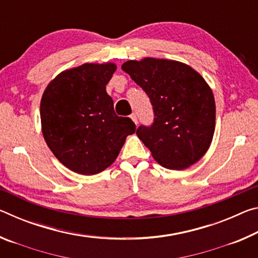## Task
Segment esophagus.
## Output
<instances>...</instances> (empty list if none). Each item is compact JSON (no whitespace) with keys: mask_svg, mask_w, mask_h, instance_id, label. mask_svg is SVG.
I'll return each instance as SVG.
<instances>
[{"mask_svg":"<svg viewBox=\"0 0 258 258\" xmlns=\"http://www.w3.org/2000/svg\"><path fill=\"white\" fill-rule=\"evenodd\" d=\"M130 117H131V119L134 121L135 125H137L138 124V116H137V113H132V115H131Z\"/></svg>","mask_w":258,"mask_h":258,"instance_id":"1","label":"esophagus"}]
</instances>
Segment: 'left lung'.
<instances>
[{"instance_id": "left-lung-1", "label": "left lung", "mask_w": 258, "mask_h": 258, "mask_svg": "<svg viewBox=\"0 0 258 258\" xmlns=\"http://www.w3.org/2000/svg\"><path fill=\"white\" fill-rule=\"evenodd\" d=\"M121 69L142 87L154 109V123L137 130L157 163L181 171L202 158L215 131V100L195 69L174 60H130Z\"/></svg>"}]
</instances>
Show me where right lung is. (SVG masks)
Instances as JSON below:
<instances>
[{
  "label": "right lung",
  "instance_id": "1",
  "mask_svg": "<svg viewBox=\"0 0 258 258\" xmlns=\"http://www.w3.org/2000/svg\"><path fill=\"white\" fill-rule=\"evenodd\" d=\"M115 63H84L60 73L43 93L41 123L47 147L61 164L83 175L109 167L137 126L119 117L106 85Z\"/></svg>",
  "mask_w": 258,
  "mask_h": 258
}]
</instances>
